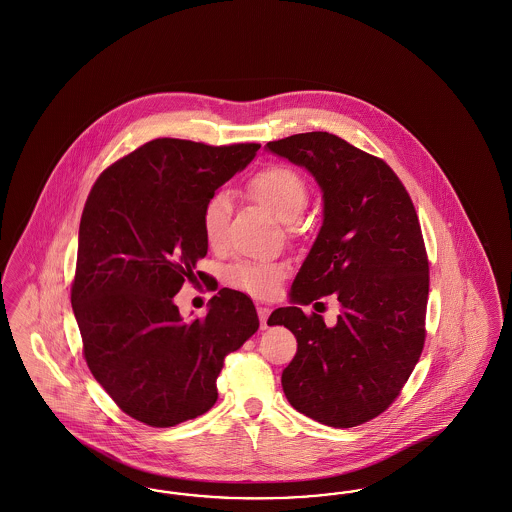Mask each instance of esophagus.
Returning a JSON list of instances; mask_svg holds the SVG:
<instances>
[{"instance_id": "34e87169", "label": "esophagus", "mask_w": 512, "mask_h": 512, "mask_svg": "<svg viewBox=\"0 0 512 512\" xmlns=\"http://www.w3.org/2000/svg\"><path fill=\"white\" fill-rule=\"evenodd\" d=\"M256 310H258V317H260V323H262V329H266L267 317H269V313H271V308H269V306H258V308H256Z\"/></svg>"}]
</instances>
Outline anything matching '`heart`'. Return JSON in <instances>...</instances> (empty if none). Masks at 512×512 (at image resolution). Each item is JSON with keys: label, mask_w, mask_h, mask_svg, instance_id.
Listing matches in <instances>:
<instances>
[{"label": "heart", "mask_w": 512, "mask_h": 512, "mask_svg": "<svg viewBox=\"0 0 512 512\" xmlns=\"http://www.w3.org/2000/svg\"><path fill=\"white\" fill-rule=\"evenodd\" d=\"M248 193L281 222H294L304 212L310 189L306 178L289 164H269L258 170L248 181ZM229 223V199L225 193H214L202 208V231L206 243L222 248ZM289 266L283 262H256L241 260L227 267V281L239 290L258 298L275 296Z\"/></svg>", "instance_id": "heart-1"}]
</instances>
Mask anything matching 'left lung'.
Listing matches in <instances>:
<instances>
[{
    "instance_id": "left-lung-1",
    "label": "left lung",
    "mask_w": 512,
    "mask_h": 512,
    "mask_svg": "<svg viewBox=\"0 0 512 512\" xmlns=\"http://www.w3.org/2000/svg\"><path fill=\"white\" fill-rule=\"evenodd\" d=\"M267 149L306 166L325 200L292 302L334 294L342 308L334 327L298 306L269 315L267 325H285L298 342L285 396L327 426L367 423L396 401L423 354L430 275L417 210L382 158L338 135H290Z\"/></svg>"
}]
</instances>
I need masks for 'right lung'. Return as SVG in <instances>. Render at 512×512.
<instances>
[{"mask_svg":"<svg viewBox=\"0 0 512 512\" xmlns=\"http://www.w3.org/2000/svg\"><path fill=\"white\" fill-rule=\"evenodd\" d=\"M258 149L158 137L116 160L89 191L70 302L91 375L139 423L166 428L206 413L223 359L258 331L256 308L239 290H220L191 321L174 304L208 252L206 200Z\"/></svg>","mask_w":512,"mask_h":512,"instance_id":"obj_1","label":"right lung"}]
</instances>
